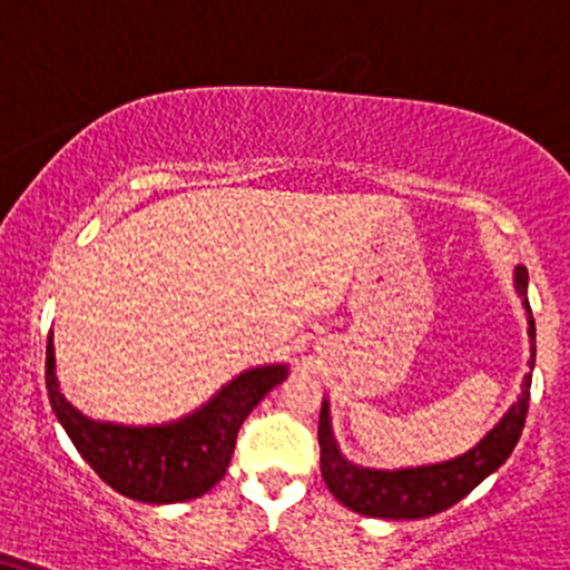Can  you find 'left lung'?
Wrapping results in <instances>:
<instances>
[{"mask_svg":"<svg viewBox=\"0 0 570 570\" xmlns=\"http://www.w3.org/2000/svg\"><path fill=\"white\" fill-rule=\"evenodd\" d=\"M518 294L523 297L528 311V337H531V368L537 361V326H533L531 307H528V271L523 265L515 271ZM528 401H531V376H525L523 393L518 403L504 414V420L483 438L475 449L464 456L451 459L443 464H430V468L414 470H363L345 462L337 451V443L328 428V406H321L318 420V445H321V475L328 491L340 499L342 504L351 507L353 512L372 518L390 520H411L430 518L435 512L449 510L459 499H464L483 483L493 470L507 462V456L515 451L520 433L525 428Z\"/></svg>","mask_w":570,"mask_h":570,"instance_id":"left-lung-1","label":"left lung"}]
</instances>
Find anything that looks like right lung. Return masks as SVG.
I'll use <instances>...</instances> for the list:
<instances>
[{
	"instance_id": "1",
	"label": "right lung",
	"mask_w": 570,
	"mask_h": 570,
	"mask_svg": "<svg viewBox=\"0 0 570 570\" xmlns=\"http://www.w3.org/2000/svg\"><path fill=\"white\" fill-rule=\"evenodd\" d=\"M284 380L286 366L246 372L196 414L161 428L100 424L60 395L52 337L47 340V393L68 438L114 491L148 504L188 502L223 481L244 420Z\"/></svg>"
}]
</instances>
